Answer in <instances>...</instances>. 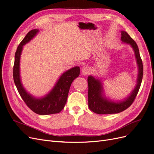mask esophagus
Instances as JSON below:
<instances>
[{
    "label": "esophagus",
    "instance_id": "34e87169",
    "mask_svg": "<svg viewBox=\"0 0 154 154\" xmlns=\"http://www.w3.org/2000/svg\"><path fill=\"white\" fill-rule=\"evenodd\" d=\"M82 72L83 75H88L91 72V69L88 67H83L82 70Z\"/></svg>",
    "mask_w": 154,
    "mask_h": 154
}]
</instances>
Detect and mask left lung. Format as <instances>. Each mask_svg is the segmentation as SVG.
<instances>
[{
    "label": "left lung",
    "mask_w": 154,
    "mask_h": 154,
    "mask_svg": "<svg viewBox=\"0 0 154 154\" xmlns=\"http://www.w3.org/2000/svg\"><path fill=\"white\" fill-rule=\"evenodd\" d=\"M121 40L123 42L129 44L134 51L138 67L136 85L127 97L122 101H115L106 97L104 94L103 84L100 79L96 78L92 76H88L87 78L88 107L94 113L98 114H117L126 110L132 104L140 88L143 76V66L138 46L136 42L126 31H122Z\"/></svg>",
    "instance_id": "left-lung-1"
}]
</instances>
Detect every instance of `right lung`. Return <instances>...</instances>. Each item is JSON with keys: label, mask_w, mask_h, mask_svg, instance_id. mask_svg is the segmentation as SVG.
<instances>
[{"label": "right lung", "mask_w": 154, "mask_h": 154, "mask_svg": "<svg viewBox=\"0 0 154 154\" xmlns=\"http://www.w3.org/2000/svg\"><path fill=\"white\" fill-rule=\"evenodd\" d=\"M39 31L35 29L26 35L18 46L15 55L13 66V80L17 90L29 108L40 115L59 113L63 108L67 100L69 88L74 79L80 75V67L76 66L64 72L57 80L54 87L44 97H36L27 92L23 87L20 74V60L23 45L30 42Z\"/></svg>", "instance_id": "right-lung-1"}]
</instances>
